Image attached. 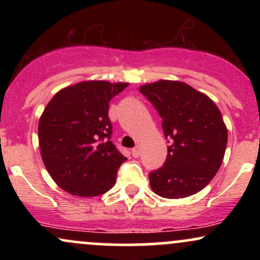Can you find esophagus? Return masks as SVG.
<instances>
[{"mask_svg":"<svg viewBox=\"0 0 260 260\" xmlns=\"http://www.w3.org/2000/svg\"><path fill=\"white\" fill-rule=\"evenodd\" d=\"M139 155H140V149H139V147L133 148V149H132V156H133V157H138Z\"/></svg>","mask_w":260,"mask_h":260,"instance_id":"34e87169","label":"esophagus"}]
</instances>
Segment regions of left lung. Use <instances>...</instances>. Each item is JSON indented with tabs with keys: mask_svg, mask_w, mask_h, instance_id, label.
<instances>
[{
	"mask_svg": "<svg viewBox=\"0 0 260 260\" xmlns=\"http://www.w3.org/2000/svg\"><path fill=\"white\" fill-rule=\"evenodd\" d=\"M161 117L168 156L149 174L151 189L162 198L196 194L221 166L228 129L220 110L207 95L182 82L160 80L140 86Z\"/></svg>",
	"mask_w": 260,
	"mask_h": 260,
	"instance_id": "1",
	"label": "left lung"
}]
</instances>
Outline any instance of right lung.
Masks as SVG:
<instances>
[{"label":"right lung","instance_id":"1","mask_svg":"<svg viewBox=\"0 0 260 260\" xmlns=\"http://www.w3.org/2000/svg\"><path fill=\"white\" fill-rule=\"evenodd\" d=\"M128 83L82 82L59 90L39 121V144L46 170L62 189L95 197L115 186L127 160L111 142L109 105Z\"/></svg>","mask_w":260,"mask_h":260}]
</instances>
